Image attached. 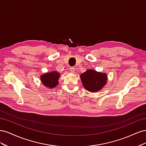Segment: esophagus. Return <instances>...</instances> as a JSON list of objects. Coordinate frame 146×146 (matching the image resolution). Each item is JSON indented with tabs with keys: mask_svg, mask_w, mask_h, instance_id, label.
Wrapping results in <instances>:
<instances>
[{
	"mask_svg": "<svg viewBox=\"0 0 146 146\" xmlns=\"http://www.w3.org/2000/svg\"><path fill=\"white\" fill-rule=\"evenodd\" d=\"M70 71H71L72 72H75V71H76V69H75V68L74 67H71L70 68Z\"/></svg>",
	"mask_w": 146,
	"mask_h": 146,
	"instance_id": "1",
	"label": "esophagus"
}]
</instances>
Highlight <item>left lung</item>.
Listing matches in <instances>:
<instances>
[{"instance_id": "left-lung-1", "label": "left lung", "mask_w": 146, "mask_h": 146, "mask_svg": "<svg viewBox=\"0 0 146 146\" xmlns=\"http://www.w3.org/2000/svg\"><path fill=\"white\" fill-rule=\"evenodd\" d=\"M82 84L86 90L98 92L107 83V76L105 73L97 72L93 69H88L80 75Z\"/></svg>"}]
</instances>
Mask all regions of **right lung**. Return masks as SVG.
I'll return each instance as SVG.
<instances>
[{
	"mask_svg": "<svg viewBox=\"0 0 146 146\" xmlns=\"http://www.w3.org/2000/svg\"><path fill=\"white\" fill-rule=\"evenodd\" d=\"M60 75L56 71L47 72L41 76V80L42 84L48 88H52L55 87L58 84V80Z\"/></svg>",
	"mask_w": 146,
	"mask_h": 146,
	"instance_id": "obj_1",
	"label": "right lung"
}]
</instances>
